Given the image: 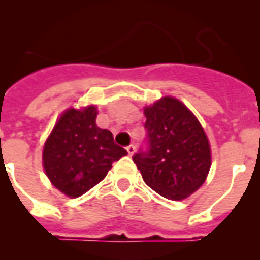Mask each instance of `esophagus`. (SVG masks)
I'll return each mask as SVG.
<instances>
[{"instance_id":"34e87169","label":"esophagus","mask_w":260,"mask_h":260,"mask_svg":"<svg viewBox=\"0 0 260 260\" xmlns=\"http://www.w3.org/2000/svg\"><path fill=\"white\" fill-rule=\"evenodd\" d=\"M126 150H127V153H128V155L132 156L133 153L135 152V146H134V144H133V143H132V144H128V146L126 147Z\"/></svg>"}]
</instances>
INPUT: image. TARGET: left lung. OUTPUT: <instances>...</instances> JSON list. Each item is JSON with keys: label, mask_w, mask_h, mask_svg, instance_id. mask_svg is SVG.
<instances>
[{"label": "left lung", "mask_w": 260, "mask_h": 260, "mask_svg": "<svg viewBox=\"0 0 260 260\" xmlns=\"http://www.w3.org/2000/svg\"><path fill=\"white\" fill-rule=\"evenodd\" d=\"M146 147L133 156L143 181L164 198L181 201L203 185L211 150L198 119L180 100L162 98L144 109Z\"/></svg>", "instance_id": "8db88e82"}]
</instances>
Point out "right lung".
Masks as SVG:
<instances>
[{
    "mask_svg": "<svg viewBox=\"0 0 260 260\" xmlns=\"http://www.w3.org/2000/svg\"><path fill=\"white\" fill-rule=\"evenodd\" d=\"M96 116L95 107L66 110L45 142V173L59 191L73 198L104 180L112 164L127 155L109 130L96 126Z\"/></svg>",
    "mask_w": 260,
    "mask_h": 260,
    "instance_id": "right-lung-1",
    "label": "right lung"
}]
</instances>
